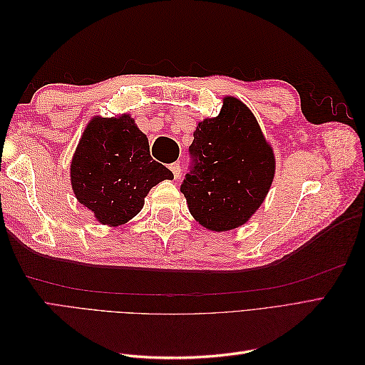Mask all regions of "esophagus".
Returning a JSON list of instances; mask_svg holds the SVG:
<instances>
[{
	"label": "esophagus",
	"mask_w": 365,
	"mask_h": 365,
	"mask_svg": "<svg viewBox=\"0 0 365 365\" xmlns=\"http://www.w3.org/2000/svg\"><path fill=\"white\" fill-rule=\"evenodd\" d=\"M169 169H170L172 173H173V178L178 180L180 175H181V165H180V163H172V164L169 165Z\"/></svg>",
	"instance_id": "obj_1"
}]
</instances>
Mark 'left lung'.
I'll list each match as a JSON object with an SVG mask.
<instances>
[{
  "label": "left lung",
  "instance_id": "1",
  "mask_svg": "<svg viewBox=\"0 0 365 365\" xmlns=\"http://www.w3.org/2000/svg\"><path fill=\"white\" fill-rule=\"evenodd\" d=\"M189 152L190 172L181 192L192 216L212 231L248 222L275 173L272 148L248 106L227 96L217 117L197 123Z\"/></svg>",
  "mask_w": 365,
  "mask_h": 365
}]
</instances>
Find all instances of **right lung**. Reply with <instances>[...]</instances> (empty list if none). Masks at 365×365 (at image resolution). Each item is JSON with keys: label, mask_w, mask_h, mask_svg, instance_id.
<instances>
[{"label": "right lung", "mask_w": 365, "mask_h": 365, "mask_svg": "<svg viewBox=\"0 0 365 365\" xmlns=\"http://www.w3.org/2000/svg\"><path fill=\"white\" fill-rule=\"evenodd\" d=\"M73 192L98 222L126 224L140 213L153 185L173 173L150 157L149 140L129 114L93 117L71 160Z\"/></svg>", "instance_id": "obj_1"}]
</instances>
